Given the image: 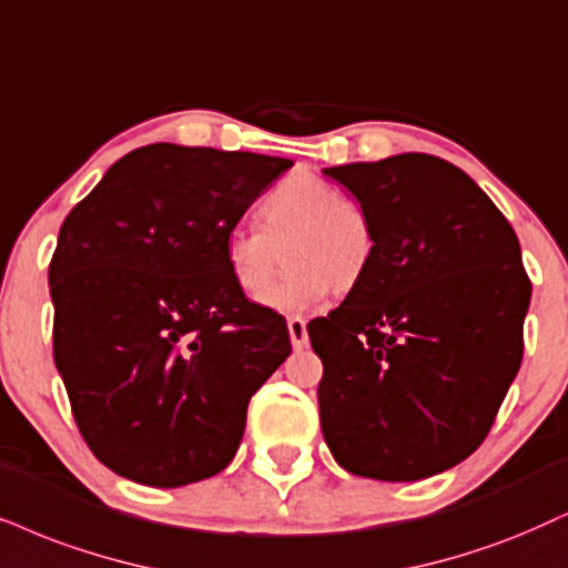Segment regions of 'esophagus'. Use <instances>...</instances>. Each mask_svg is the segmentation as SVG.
I'll return each mask as SVG.
<instances>
[{
	"label": "esophagus",
	"instance_id": "obj_1",
	"mask_svg": "<svg viewBox=\"0 0 568 568\" xmlns=\"http://www.w3.org/2000/svg\"><path fill=\"white\" fill-rule=\"evenodd\" d=\"M288 333H291V343L296 351H304L308 346V335H306V320L293 314L288 317Z\"/></svg>",
	"mask_w": 568,
	"mask_h": 568
}]
</instances>
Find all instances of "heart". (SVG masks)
Masks as SVG:
<instances>
[{"instance_id": "b5f03b06", "label": "heart", "mask_w": 568, "mask_h": 568, "mask_svg": "<svg viewBox=\"0 0 568 568\" xmlns=\"http://www.w3.org/2000/svg\"><path fill=\"white\" fill-rule=\"evenodd\" d=\"M260 227L235 225L225 235V264L246 296H262L283 256L288 270L264 296L280 312L320 304L329 291H358L377 262V233L369 212L337 185L312 172L285 178L260 206ZM284 254L280 255L278 251Z\"/></svg>"}]
</instances>
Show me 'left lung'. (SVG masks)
I'll use <instances>...</instances> for the list:
<instances>
[{
    "label": "left lung",
    "mask_w": 568,
    "mask_h": 568,
    "mask_svg": "<svg viewBox=\"0 0 568 568\" xmlns=\"http://www.w3.org/2000/svg\"><path fill=\"white\" fill-rule=\"evenodd\" d=\"M369 212L377 262L306 325L320 422L351 475L414 483L483 445L524 354L532 283L514 227L433 154L327 168Z\"/></svg>",
    "instance_id": "8db88e82"
}]
</instances>
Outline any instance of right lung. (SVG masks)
Returning <instances> with one entry per match:
<instances>
[{"label":"right lung","mask_w":568,"mask_h":568,"mask_svg":"<svg viewBox=\"0 0 568 568\" xmlns=\"http://www.w3.org/2000/svg\"><path fill=\"white\" fill-rule=\"evenodd\" d=\"M288 168L152 143L64 217L49 264L54 364L85 445L114 475L181 487L233 462L248 400L291 335L233 283L222 246Z\"/></svg>","instance_id":"obj_1"}]
</instances>
